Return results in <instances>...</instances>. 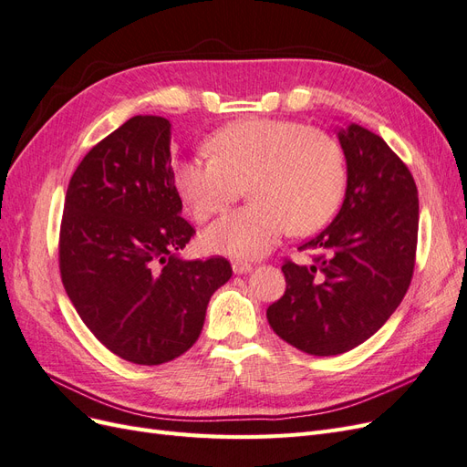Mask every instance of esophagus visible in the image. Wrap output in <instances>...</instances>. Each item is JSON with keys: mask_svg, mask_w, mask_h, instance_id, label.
<instances>
[{"mask_svg": "<svg viewBox=\"0 0 467 467\" xmlns=\"http://www.w3.org/2000/svg\"><path fill=\"white\" fill-rule=\"evenodd\" d=\"M232 268H234L235 275H245V273L251 271L253 266H251V263H245V261H234Z\"/></svg>", "mask_w": 467, "mask_h": 467, "instance_id": "obj_1", "label": "esophagus"}]
</instances>
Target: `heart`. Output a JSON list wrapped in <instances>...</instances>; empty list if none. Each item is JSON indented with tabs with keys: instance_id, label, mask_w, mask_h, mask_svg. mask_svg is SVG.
Instances as JSON below:
<instances>
[{
	"instance_id": "b5f03b06",
	"label": "heart",
	"mask_w": 467,
	"mask_h": 467,
	"mask_svg": "<svg viewBox=\"0 0 467 467\" xmlns=\"http://www.w3.org/2000/svg\"><path fill=\"white\" fill-rule=\"evenodd\" d=\"M212 158L175 167V185L191 214L206 222L249 191L251 204L212 223L204 245L235 259L271 251L288 230L306 235L327 223L345 192V155L314 126L280 119H247L208 140Z\"/></svg>"
}]
</instances>
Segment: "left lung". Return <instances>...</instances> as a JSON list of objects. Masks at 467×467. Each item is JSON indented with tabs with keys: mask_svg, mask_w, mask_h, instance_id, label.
<instances>
[{
	"mask_svg": "<svg viewBox=\"0 0 467 467\" xmlns=\"http://www.w3.org/2000/svg\"><path fill=\"white\" fill-rule=\"evenodd\" d=\"M347 192L335 220L306 242L312 263L286 259V290L266 319L288 345L333 357L370 338L398 309L415 271V179L378 134L350 124L338 132Z\"/></svg>",
	"mask_w": 467,
	"mask_h": 467,
	"instance_id": "8db88e82",
	"label": "left lung"
}]
</instances>
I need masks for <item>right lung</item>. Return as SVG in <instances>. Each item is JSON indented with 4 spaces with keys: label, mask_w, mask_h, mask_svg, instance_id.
<instances>
[{
    "label": "right lung",
    "mask_w": 467,
    "mask_h": 467,
    "mask_svg": "<svg viewBox=\"0 0 467 467\" xmlns=\"http://www.w3.org/2000/svg\"><path fill=\"white\" fill-rule=\"evenodd\" d=\"M171 124L138 115L95 144L69 179L60 223L64 288L112 355L144 366L187 352L210 296L232 276L223 257H177L196 234L171 167Z\"/></svg>",
    "instance_id": "1"
}]
</instances>
